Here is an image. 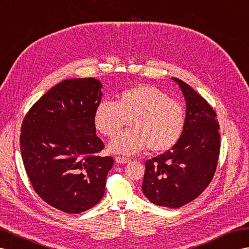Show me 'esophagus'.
<instances>
[{
    "mask_svg": "<svg viewBox=\"0 0 249 249\" xmlns=\"http://www.w3.org/2000/svg\"><path fill=\"white\" fill-rule=\"evenodd\" d=\"M130 160L128 158H125V157H121V156H117L116 157V162L120 163V164H125V163H128Z\"/></svg>",
    "mask_w": 249,
    "mask_h": 249,
    "instance_id": "obj_1",
    "label": "esophagus"
}]
</instances>
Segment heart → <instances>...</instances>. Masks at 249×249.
I'll return each mask as SVG.
<instances>
[{
    "instance_id": "1",
    "label": "heart",
    "mask_w": 249,
    "mask_h": 249,
    "mask_svg": "<svg viewBox=\"0 0 249 249\" xmlns=\"http://www.w3.org/2000/svg\"><path fill=\"white\" fill-rule=\"evenodd\" d=\"M129 121L131 128L121 132L109 144L113 152L135 155L147 148L167 151L179 141L185 112L180 102L154 86L140 85L121 92L116 102L103 101L93 114L95 128L112 138Z\"/></svg>"
}]
</instances>
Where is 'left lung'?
Here are the masks:
<instances>
[{"mask_svg":"<svg viewBox=\"0 0 249 249\" xmlns=\"http://www.w3.org/2000/svg\"><path fill=\"white\" fill-rule=\"evenodd\" d=\"M173 80L186 101L185 125L173 148L145 162L142 190L156 205L179 208L194 201L212 182L221 137L213 108L185 82Z\"/></svg>","mask_w":249,"mask_h":249,"instance_id":"left-lung-1","label":"left lung"}]
</instances>
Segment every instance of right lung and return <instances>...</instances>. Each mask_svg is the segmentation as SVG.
<instances>
[{"label": "right lung", "mask_w": 249, "mask_h": 249, "mask_svg": "<svg viewBox=\"0 0 249 249\" xmlns=\"http://www.w3.org/2000/svg\"><path fill=\"white\" fill-rule=\"evenodd\" d=\"M102 84L93 78L60 82L36 102L21 127V154L36 193L50 206L80 213L103 197L112 157L95 135Z\"/></svg>", "instance_id": "1"}]
</instances>
